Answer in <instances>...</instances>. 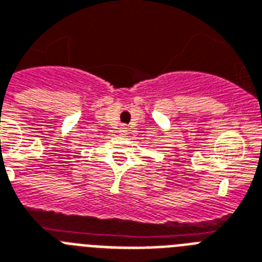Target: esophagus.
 Wrapping results in <instances>:
<instances>
[{"instance_id":"esophagus-1","label":"esophagus","mask_w":262,"mask_h":262,"mask_svg":"<svg viewBox=\"0 0 262 262\" xmlns=\"http://www.w3.org/2000/svg\"><path fill=\"white\" fill-rule=\"evenodd\" d=\"M127 132H129V130H127L126 125H121L118 133H120V135H122V136H125V135H127Z\"/></svg>"}]
</instances>
